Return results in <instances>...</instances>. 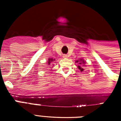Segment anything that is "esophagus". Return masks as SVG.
<instances>
[{"label": "esophagus", "mask_w": 121, "mask_h": 121, "mask_svg": "<svg viewBox=\"0 0 121 121\" xmlns=\"http://www.w3.org/2000/svg\"><path fill=\"white\" fill-rule=\"evenodd\" d=\"M63 57L65 58H66L68 57V56L67 55H63Z\"/></svg>", "instance_id": "34e87169"}]
</instances>
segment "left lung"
Returning <instances> with one entry per match:
<instances>
[{
    "label": "left lung",
    "instance_id": "obj_1",
    "mask_svg": "<svg viewBox=\"0 0 121 121\" xmlns=\"http://www.w3.org/2000/svg\"><path fill=\"white\" fill-rule=\"evenodd\" d=\"M78 61H77V62H78ZM80 61H81V63H79V64H80V65H81V64H82V63H85V61H84V60H80ZM78 68L81 70V71H83L84 69H83L84 68L83 67H82L81 66H79V65L78 66Z\"/></svg>",
    "mask_w": 121,
    "mask_h": 121
}]
</instances>
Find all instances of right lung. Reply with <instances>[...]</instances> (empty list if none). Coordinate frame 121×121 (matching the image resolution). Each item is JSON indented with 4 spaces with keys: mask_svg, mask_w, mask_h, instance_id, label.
<instances>
[{
    "mask_svg": "<svg viewBox=\"0 0 121 121\" xmlns=\"http://www.w3.org/2000/svg\"><path fill=\"white\" fill-rule=\"evenodd\" d=\"M53 60H53V58H49V60H48V63H47L48 64V65H50V63H51V62L53 61Z\"/></svg>",
    "mask_w": 121,
    "mask_h": 121,
    "instance_id": "add662e5",
    "label": "right lung"
}]
</instances>
